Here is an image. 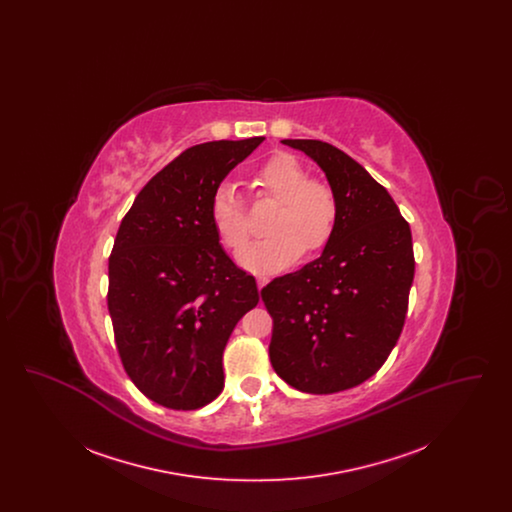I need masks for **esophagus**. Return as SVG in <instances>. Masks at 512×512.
<instances>
[{
    "instance_id": "obj_1",
    "label": "esophagus",
    "mask_w": 512,
    "mask_h": 512,
    "mask_svg": "<svg viewBox=\"0 0 512 512\" xmlns=\"http://www.w3.org/2000/svg\"><path fill=\"white\" fill-rule=\"evenodd\" d=\"M268 284V276H257V288L263 290Z\"/></svg>"
}]
</instances>
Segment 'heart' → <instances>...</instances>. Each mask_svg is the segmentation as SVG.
Masks as SVG:
<instances>
[{
  "mask_svg": "<svg viewBox=\"0 0 512 512\" xmlns=\"http://www.w3.org/2000/svg\"><path fill=\"white\" fill-rule=\"evenodd\" d=\"M263 194L276 199L280 209L268 224L270 236L247 245L238 263L257 274H274L297 263L305 249L318 253L334 238L340 205L334 190L311 178L309 171L288 153L270 157L255 174ZM211 222L220 244L240 251L251 236V220L238 190L224 182L211 201Z\"/></svg>",
  "mask_w": 512,
  "mask_h": 512,
  "instance_id": "heart-1",
  "label": "heart"
}]
</instances>
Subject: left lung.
<instances>
[{
  "label": "left lung",
  "instance_id": "8db88e82",
  "mask_svg": "<svg viewBox=\"0 0 512 512\" xmlns=\"http://www.w3.org/2000/svg\"><path fill=\"white\" fill-rule=\"evenodd\" d=\"M309 155L338 197L340 217L322 255L261 290L276 374L305 393L363 384L401 336L413 286L409 222L388 190L338 147L282 140Z\"/></svg>",
  "mask_w": 512,
  "mask_h": 512
}]
</instances>
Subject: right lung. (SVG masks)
I'll list each match as a JSON object with an SVG mask.
<instances>
[{
	"mask_svg": "<svg viewBox=\"0 0 512 512\" xmlns=\"http://www.w3.org/2000/svg\"><path fill=\"white\" fill-rule=\"evenodd\" d=\"M263 140L186 149L147 182L119 226L107 293L117 349L136 388L167 409L194 411L219 397L224 347L259 303L255 278L219 244L211 201Z\"/></svg>",
	"mask_w": 512,
	"mask_h": 512,
	"instance_id": "obj_1",
	"label": "right lung"
}]
</instances>
